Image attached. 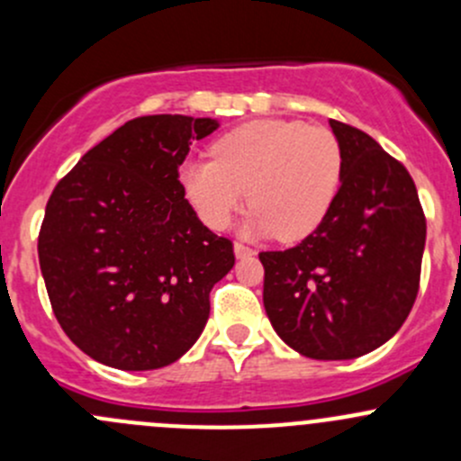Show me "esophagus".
I'll return each mask as SVG.
<instances>
[{
  "label": "esophagus",
  "instance_id": "1",
  "mask_svg": "<svg viewBox=\"0 0 461 461\" xmlns=\"http://www.w3.org/2000/svg\"><path fill=\"white\" fill-rule=\"evenodd\" d=\"M234 254H236V258H249V257H254V249L252 248H248V245H243V243H236L234 245Z\"/></svg>",
  "mask_w": 461,
  "mask_h": 461
}]
</instances>
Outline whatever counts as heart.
Here are the masks:
<instances>
[{"mask_svg": "<svg viewBox=\"0 0 461 461\" xmlns=\"http://www.w3.org/2000/svg\"><path fill=\"white\" fill-rule=\"evenodd\" d=\"M213 160L185 162V196L213 230H225L249 198L245 230L294 243L325 221L343 178L337 136L301 120H257L218 138Z\"/></svg>", "mask_w": 461, "mask_h": 461, "instance_id": "1", "label": "heart"}]
</instances>
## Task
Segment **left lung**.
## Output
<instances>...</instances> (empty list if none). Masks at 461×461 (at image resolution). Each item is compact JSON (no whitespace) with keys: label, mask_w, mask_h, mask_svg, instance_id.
I'll return each instance as SVG.
<instances>
[{"label":"left lung","mask_w":461,"mask_h":461,"mask_svg":"<svg viewBox=\"0 0 461 461\" xmlns=\"http://www.w3.org/2000/svg\"><path fill=\"white\" fill-rule=\"evenodd\" d=\"M341 144L337 201L296 248L260 252L263 305L299 355H368L403 325L420 290L426 218L402 162L368 133L330 120Z\"/></svg>","instance_id":"8db88e82"}]
</instances>
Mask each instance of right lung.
<instances>
[{
    "label": "right lung",
    "mask_w": 461,
    "mask_h": 461,
    "mask_svg": "<svg viewBox=\"0 0 461 461\" xmlns=\"http://www.w3.org/2000/svg\"><path fill=\"white\" fill-rule=\"evenodd\" d=\"M212 118L144 115L86 151L46 203L41 276L59 325L118 370L178 361L209 319V292L234 267L231 240L198 221L178 167Z\"/></svg>",
    "instance_id": "1"
}]
</instances>
